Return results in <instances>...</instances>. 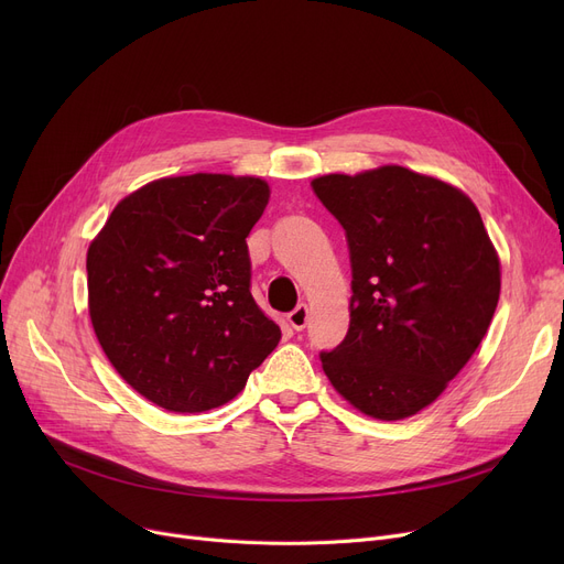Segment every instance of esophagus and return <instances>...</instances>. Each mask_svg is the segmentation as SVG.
<instances>
[{
	"instance_id": "34e87169",
	"label": "esophagus",
	"mask_w": 564,
	"mask_h": 564,
	"mask_svg": "<svg viewBox=\"0 0 564 564\" xmlns=\"http://www.w3.org/2000/svg\"><path fill=\"white\" fill-rule=\"evenodd\" d=\"M288 322H290L292 329L302 332V329L306 327V322H308V306H306V304H300L297 308L290 311V313H288Z\"/></svg>"
}]
</instances>
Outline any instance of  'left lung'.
Returning a JSON list of instances; mask_svg holds the SVG:
<instances>
[{"instance_id":"1","label":"left lung","mask_w":564,"mask_h":564,"mask_svg":"<svg viewBox=\"0 0 564 564\" xmlns=\"http://www.w3.org/2000/svg\"><path fill=\"white\" fill-rule=\"evenodd\" d=\"M345 228L349 329L322 351L334 389L379 421L432 404L482 343L500 294V262L473 200L404 166L311 183Z\"/></svg>"}]
</instances>
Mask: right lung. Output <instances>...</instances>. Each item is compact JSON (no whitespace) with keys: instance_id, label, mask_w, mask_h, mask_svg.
I'll use <instances>...</instances> for the list:
<instances>
[{"instance_id":"obj_1","label":"right lung","mask_w":564,"mask_h":564,"mask_svg":"<svg viewBox=\"0 0 564 564\" xmlns=\"http://www.w3.org/2000/svg\"><path fill=\"white\" fill-rule=\"evenodd\" d=\"M270 185L162 177L113 207L86 253L88 315L107 359L175 413L226 404L281 340L251 297L247 237Z\"/></svg>"}]
</instances>
